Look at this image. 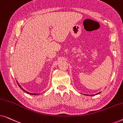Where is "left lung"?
Listing matches in <instances>:
<instances>
[{"mask_svg": "<svg viewBox=\"0 0 123 123\" xmlns=\"http://www.w3.org/2000/svg\"><path fill=\"white\" fill-rule=\"evenodd\" d=\"M100 93V92H99V93H97V94H96V95H98V94H99V93ZM93 95H91V96H93Z\"/></svg>", "mask_w": 123, "mask_h": 123, "instance_id": "left-lung-1", "label": "left lung"}]
</instances>
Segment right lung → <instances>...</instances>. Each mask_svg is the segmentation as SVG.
<instances>
[{"mask_svg": "<svg viewBox=\"0 0 123 123\" xmlns=\"http://www.w3.org/2000/svg\"><path fill=\"white\" fill-rule=\"evenodd\" d=\"M18 86H19L20 88H21L22 90L26 92V93H28V94H30V95H38V94H36V93H30V92H27V91H25V90H23V89L22 88L21 86H20V85H19V84L18 83Z\"/></svg>", "mask_w": 123, "mask_h": 123, "instance_id": "1", "label": "right lung"}]
</instances>
